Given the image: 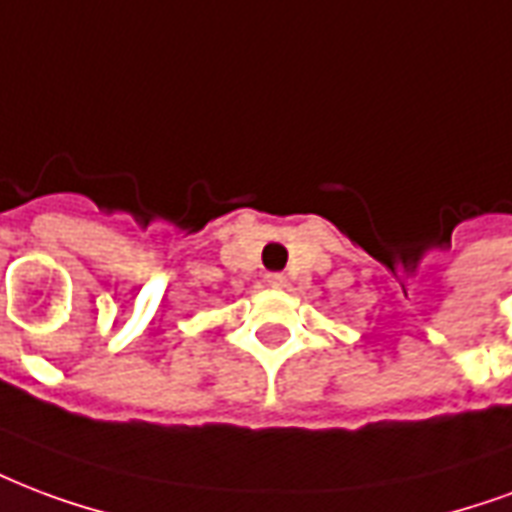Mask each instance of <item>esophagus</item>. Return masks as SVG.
<instances>
[{
    "instance_id": "34e87169",
    "label": "esophagus",
    "mask_w": 512,
    "mask_h": 512,
    "mask_svg": "<svg viewBox=\"0 0 512 512\" xmlns=\"http://www.w3.org/2000/svg\"><path fill=\"white\" fill-rule=\"evenodd\" d=\"M266 282L271 287H285L287 285V276L285 274H266Z\"/></svg>"
}]
</instances>
